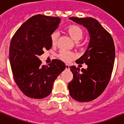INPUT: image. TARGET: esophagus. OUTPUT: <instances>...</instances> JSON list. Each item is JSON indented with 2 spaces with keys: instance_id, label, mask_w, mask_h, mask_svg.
<instances>
[{
  "instance_id": "esophagus-1",
  "label": "esophagus",
  "mask_w": 124,
  "mask_h": 124,
  "mask_svg": "<svg viewBox=\"0 0 124 124\" xmlns=\"http://www.w3.org/2000/svg\"><path fill=\"white\" fill-rule=\"evenodd\" d=\"M70 69V66H69V65H68V64H66V70H69Z\"/></svg>"
}]
</instances>
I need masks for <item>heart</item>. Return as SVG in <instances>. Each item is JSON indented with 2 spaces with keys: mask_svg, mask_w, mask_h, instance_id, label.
Returning <instances> with one entry per match:
<instances>
[{
  "mask_svg": "<svg viewBox=\"0 0 124 124\" xmlns=\"http://www.w3.org/2000/svg\"><path fill=\"white\" fill-rule=\"evenodd\" d=\"M66 32L70 35V36L75 41L78 42L81 40L84 36V32L82 28L77 25H71L67 27ZM58 34L57 32H54L51 36V41L52 45L54 46L56 44L57 39H58ZM74 56V54L67 51H60L58 54V57L64 62H69Z\"/></svg>",
  "mask_w": 124,
  "mask_h": 124,
  "instance_id": "heart-1",
  "label": "heart"
}]
</instances>
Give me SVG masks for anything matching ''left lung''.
I'll use <instances>...</instances> for the list:
<instances>
[{
	"mask_svg": "<svg viewBox=\"0 0 124 124\" xmlns=\"http://www.w3.org/2000/svg\"><path fill=\"white\" fill-rule=\"evenodd\" d=\"M70 20L86 28L90 35L87 49L75 62L85 63L86 69L70 67L73 75L68 84L71 98L80 102L90 101L100 96L110 81L115 58V47L112 36L92 17H72Z\"/></svg>",
	"mask_w": 124,
	"mask_h": 124,
	"instance_id": "8db88e82",
	"label": "left lung"
}]
</instances>
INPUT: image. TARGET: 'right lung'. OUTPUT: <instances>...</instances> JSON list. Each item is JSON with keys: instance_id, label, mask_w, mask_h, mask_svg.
<instances>
[{"instance_id": "right-lung-1", "label": "right lung", "mask_w": 124, "mask_h": 124, "mask_svg": "<svg viewBox=\"0 0 124 124\" xmlns=\"http://www.w3.org/2000/svg\"><path fill=\"white\" fill-rule=\"evenodd\" d=\"M60 18L36 15L16 31L9 46V58L16 84L24 95L42 99L49 95L54 81L66 68L61 60L41 65L38 56L52 47L51 36L58 27Z\"/></svg>"}]
</instances>
